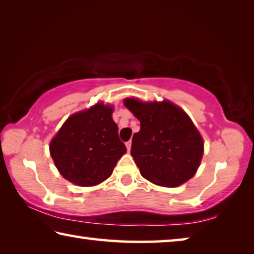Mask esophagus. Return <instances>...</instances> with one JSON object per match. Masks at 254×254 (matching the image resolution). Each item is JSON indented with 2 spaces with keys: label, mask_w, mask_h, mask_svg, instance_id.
<instances>
[{
  "label": "esophagus",
  "mask_w": 254,
  "mask_h": 254,
  "mask_svg": "<svg viewBox=\"0 0 254 254\" xmlns=\"http://www.w3.org/2000/svg\"><path fill=\"white\" fill-rule=\"evenodd\" d=\"M126 145H127V151H130V150H131V141H127V142L126 143Z\"/></svg>",
  "instance_id": "esophagus-1"
}]
</instances>
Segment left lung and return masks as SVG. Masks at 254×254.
<instances>
[{
	"instance_id": "8db88e82",
	"label": "left lung",
	"mask_w": 254,
	"mask_h": 254,
	"mask_svg": "<svg viewBox=\"0 0 254 254\" xmlns=\"http://www.w3.org/2000/svg\"><path fill=\"white\" fill-rule=\"evenodd\" d=\"M124 105L140 121L131 154L142 177L162 187H178L190 179L200 165L204 143L186 112L169 101L127 98Z\"/></svg>"
}]
</instances>
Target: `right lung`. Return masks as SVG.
<instances>
[{
	"label": "right lung",
	"mask_w": 254,
	"mask_h": 254,
	"mask_svg": "<svg viewBox=\"0 0 254 254\" xmlns=\"http://www.w3.org/2000/svg\"><path fill=\"white\" fill-rule=\"evenodd\" d=\"M113 107L97 103L70 115L51 140V158L65 179L81 187L95 186L113 173L127 152L112 119Z\"/></svg>",
	"instance_id": "add662e5"
}]
</instances>
